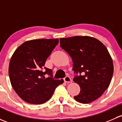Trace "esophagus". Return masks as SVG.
<instances>
[{"label":"esophagus","instance_id":"esophagus-1","mask_svg":"<svg viewBox=\"0 0 122 122\" xmlns=\"http://www.w3.org/2000/svg\"><path fill=\"white\" fill-rule=\"evenodd\" d=\"M64 79V81L66 83H71V81H72L71 78H70V76H66V77H65Z\"/></svg>","mask_w":122,"mask_h":122}]
</instances>
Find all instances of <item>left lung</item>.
I'll use <instances>...</instances> for the list:
<instances>
[{
	"label": "left lung",
	"mask_w": 122,
	"mask_h": 122,
	"mask_svg": "<svg viewBox=\"0 0 122 122\" xmlns=\"http://www.w3.org/2000/svg\"><path fill=\"white\" fill-rule=\"evenodd\" d=\"M60 40V47L72 60V70L79 73L73 79L81 88L74 99L82 103L95 101L108 88L113 74V64L108 50L102 42L92 37Z\"/></svg>",
	"instance_id": "1"
}]
</instances>
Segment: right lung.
Here are the masks:
<instances>
[{"label": "right lung", "mask_w": 122, "mask_h": 122, "mask_svg": "<svg viewBox=\"0 0 122 122\" xmlns=\"http://www.w3.org/2000/svg\"><path fill=\"white\" fill-rule=\"evenodd\" d=\"M58 39L27 41L14 52L9 66L13 88L20 98L31 104H42L50 99L55 89L64 80L52 78V71L44 68L47 58L58 44ZM47 74L50 76L46 78Z\"/></svg>", "instance_id": "obj_1"}]
</instances>
